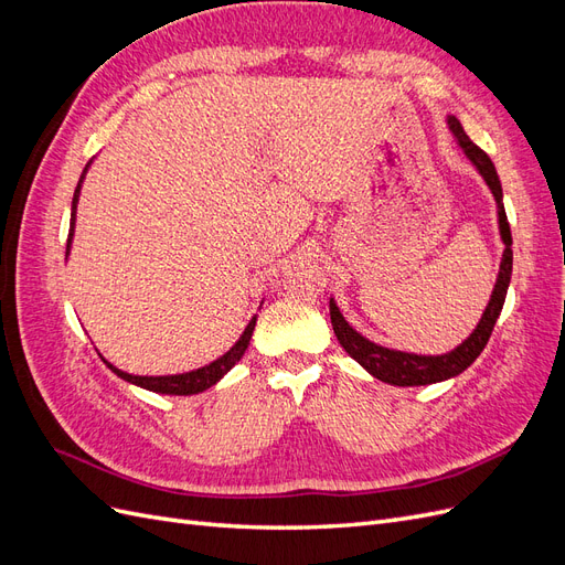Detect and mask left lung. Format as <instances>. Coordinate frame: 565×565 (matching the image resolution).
Segmentation results:
<instances>
[{
  "label": "left lung",
  "instance_id": "1",
  "mask_svg": "<svg viewBox=\"0 0 565 565\" xmlns=\"http://www.w3.org/2000/svg\"><path fill=\"white\" fill-rule=\"evenodd\" d=\"M448 127L457 139L459 148L465 150V156L476 167V172L481 174L483 181L488 183L494 202H498V224H500V235L504 243V254H502V264H500V273H498V282H494L490 301L486 306L481 320H478L476 330L465 341H461L457 349H452L450 353H443V355H417V353H405V351L374 344V341L365 339L361 332H355L351 328L347 318L341 316L334 299H330V318H332V328H334L339 344L344 347V351L353 358V361L361 363L372 374V377H377L380 382H386L393 386H426V384L446 382L450 377H457L459 372H465L486 349L494 322H498V318L502 313L509 280H511L514 252H511V231H509V221H507L504 202H502V183L498 177V169H494L492 160L486 156V152L465 134V129H461L459 119L455 115H448Z\"/></svg>",
  "mask_w": 565,
  "mask_h": 565
}]
</instances>
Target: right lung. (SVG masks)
<instances>
[{
	"label": "right lung",
	"mask_w": 565,
	"mask_h": 565,
	"mask_svg": "<svg viewBox=\"0 0 565 565\" xmlns=\"http://www.w3.org/2000/svg\"><path fill=\"white\" fill-rule=\"evenodd\" d=\"M89 164L84 167V172L79 177V183L75 188V195H73V212H71V233H67V247H65V256L71 254V245H73V235H75V214H77V202H79V188H82V181H84V174H87ZM254 324H256V316L247 322L245 332L241 334V339L235 341V344L231 347V351H226L221 358H216V361H212L210 365L204 367H198L193 372H183V374H164V377H141V374H129V372H122L117 370L115 365H110L106 358L104 363L117 374L119 380H125L129 384H136L141 388H148V391H156V393H167V396H193V393H200L204 388L214 386L221 377H224L226 372H231V367L241 361V358L245 355L247 347H249V339H252V332H254Z\"/></svg>",
	"instance_id": "1"
}]
</instances>
